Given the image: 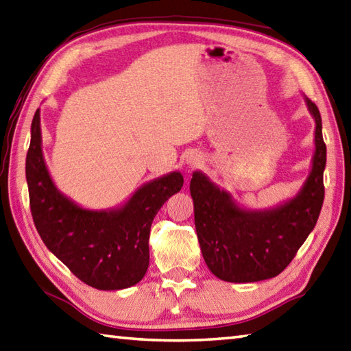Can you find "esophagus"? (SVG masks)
Returning <instances> with one entry per match:
<instances>
[{
    "mask_svg": "<svg viewBox=\"0 0 351 351\" xmlns=\"http://www.w3.org/2000/svg\"><path fill=\"white\" fill-rule=\"evenodd\" d=\"M186 163H188V165H189L191 168L199 167L201 163H202V156H201V153H198V152H191L188 156H186Z\"/></svg>",
    "mask_w": 351,
    "mask_h": 351,
    "instance_id": "34e87169",
    "label": "esophagus"
}]
</instances>
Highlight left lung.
Instances as JSON below:
<instances>
[{"instance_id":"8db88e82","label":"left lung","mask_w":351,"mask_h":351,"mask_svg":"<svg viewBox=\"0 0 351 351\" xmlns=\"http://www.w3.org/2000/svg\"><path fill=\"white\" fill-rule=\"evenodd\" d=\"M303 99L315 121V150L309 176L293 198L270 208H246L204 173L192 174L189 189L202 258L222 281L258 282L278 276L315 227L324 199L326 144L320 111Z\"/></svg>"}]
</instances>
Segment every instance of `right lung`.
Listing matches in <instances>:
<instances>
[{
    "instance_id": "add662e5",
    "label": "right lung",
    "mask_w": 351,
    "mask_h": 351,
    "mask_svg": "<svg viewBox=\"0 0 351 351\" xmlns=\"http://www.w3.org/2000/svg\"><path fill=\"white\" fill-rule=\"evenodd\" d=\"M25 174L31 215L46 247L82 282L105 291L129 288L144 278L152 222L183 186L182 173L173 171L139 186L117 207L80 206L58 191L46 167L40 110L31 123Z\"/></svg>"
}]
</instances>
